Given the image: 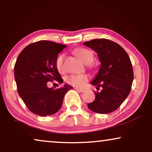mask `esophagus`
<instances>
[{
	"label": "esophagus",
	"instance_id": "obj_1",
	"mask_svg": "<svg viewBox=\"0 0 152 152\" xmlns=\"http://www.w3.org/2000/svg\"><path fill=\"white\" fill-rule=\"evenodd\" d=\"M75 90H76L77 91H79V92H80V93H83V92H84V89H81V88H75Z\"/></svg>",
	"mask_w": 152,
	"mask_h": 152
}]
</instances>
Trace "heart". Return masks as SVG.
Returning <instances> with one entry per match:
<instances>
[{
  "mask_svg": "<svg viewBox=\"0 0 152 152\" xmlns=\"http://www.w3.org/2000/svg\"><path fill=\"white\" fill-rule=\"evenodd\" d=\"M75 53L86 64H91L94 59V54L89 49L80 48L75 50ZM64 59H65L64 54L59 55L56 59L55 66L60 73H63L65 72V67L64 64ZM66 80L68 84L72 86L77 87V88H82L88 80V76L86 75H71L68 76Z\"/></svg>",
  "mask_w": 152,
  "mask_h": 152,
  "instance_id": "b5f03b06",
  "label": "heart"
}]
</instances>
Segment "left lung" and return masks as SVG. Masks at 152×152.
Instances as JSON below:
<instances>
[{"instance_id": "left-lung-1", "label": "left lung", "mask_w": 152, "mask_h": 152, "mask_svg": "<svg viewBox=\"0 0 152 152\" xmlns=\"http://www.w3.org/2000/svg\"><path fill=\"white\" fill-rule=\"evenodd\" d=\"M84 45L98 55L101 65L91 84L102 88L100 92L94 91L95 99L87 106L95 113H111L120 107L132 88L134 71L129 57L123 48L109 39H93Z\"/></svg>"}]
</instances>
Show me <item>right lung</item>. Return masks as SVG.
Listing matches in <instances>:
<instances>
[{
	"label": "right lung",
	"mask_w": 152,
	"mask_h": 152,
	"mask_svg": "<svg viewBox=\"0 0 152 152\" xmlns=\"http://www.w3.org/2000/svg\"><path fill=\"white\" fill-rule=\"evenodd\" d=\"M65 45L42 40L26 46L14 65V77L19 96L28 109L38 115H53L59 111L64 97L72 87L65 84L54 89L47 82L63 83L55 66V61Z\"/></svg>",
	"instance_id": "obj_1"
}]
</instances>
